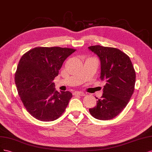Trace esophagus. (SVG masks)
Instances as JSON below:
<instances>
[{
	"mask_svg": "<svg viewBox=\"0 0 152 152\" xmlns=\"http://www.w3.org/2000/svg\"><path fill=\"white\" fill-rule=\"evenodd\" d=\"M75 95H79V96H85V94L82 91H75L74 93Z\"/></svg>",
	"mask_w": 152,
	"mask_h": 152,
	"instance_id": "obj_1",
	"label": "esophagus"
}]
</instances>
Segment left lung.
<instances>
[{"label":"left lung","mask_w":152,"mask_h":152,"mask_svg":"<svg viewBox=\"0 0 152 152\" xmlns=\"http://www.w3.org/2000/svg\"><path fill=\"white\" fill-rule=\"evenodd\" d=\"M89 49L99 56L102 80L106 84L96 105L89 109L90 114L99 120L114 118L124 110L134 90L136 72L129 57L118 48L94 45Z\"/></svg>","instance_id":"obj_1"}]
</instances>
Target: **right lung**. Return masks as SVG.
Listing matches in <instances>:
<instances>
[{
  "mask_svg": "<svg viewBox=\"0 0 152 152\" xmlns=\"http://www.w3.org/2000/svg\"><path fill=\"white\" fill-rule=\"evenodd\" d=\"M76 49L35 47L23 55L15 73L18 94L26 110L45 122L57 119L64 112L72 95L58 92L53 80L63 62Z\"/></svg>",
  "mask_w": 152,
  "mask_h": 152,
  "instance_id": "add662e5",
  "label": "right lung"
}]
</instances>
